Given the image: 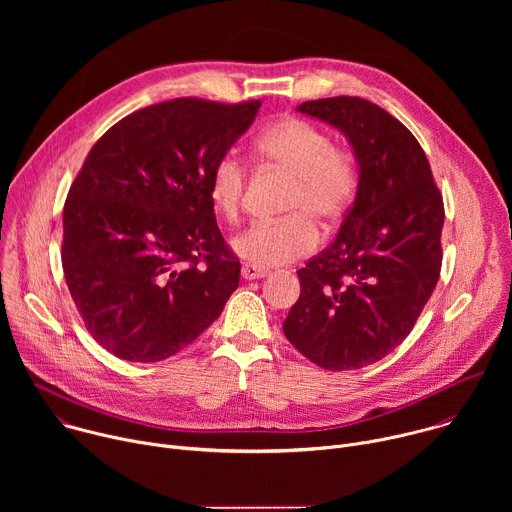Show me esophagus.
<instances>
[{
  "label": "esophagus",
  "instance_id": "1",
  "mask_svg": "<svg viewBox=\"0 0 512 512\" xmlns=\"http://www.w3.org/2000/svg\"><path fill=\"white\" fill-rule=\"evenodd\" d=\"M241 275H243V279L253 281V279H263V277H267V275H269V271H267V269H261V267H255V265L245 263V265L241 267Z\"/></svg>",
  "mask_w": 512,
  "mask_h": 512
}]
</instances>
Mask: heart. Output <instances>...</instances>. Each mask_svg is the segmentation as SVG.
Segmentation results:
<instances>
[{"instance_id":"heart-1","label":"heart","mask_w":512,"mask_h":512,"mask_svg":"<svg viewBox=\"0 0 512 512\" xmlns=\"http://www.w3.org/2000/svg\"><path fill=\"white\" fill-rule=\"evenodd\" d=\"M257 156L285 174L294 176L283 221H257L233 237V251L249 265L269 269L310 255L318 245L312 218L324 229L348 210L358 170L354 158L332 148L330 135L304 119H283L265 129ZM247 172L235 154H225L212 166L208 196L214 210L227 221L239 214Z\"/></svg>"}]
</instances>
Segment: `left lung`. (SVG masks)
<instances>
[{"label":"left lung","instance_id":"8db88e82","mask_svg":"<svg viewBox=\"0 0 512 512\" xmlns=\"http://www.w3.org/2000/svg\"><path fill=\"white\" fill-rule=\"evenodd\" d=\"M296 111L346 137L358 186L334 243L298 271L283 334L326 371L362 369L407 338L433 294L444 200L419 141L379 105L332 97Z\"/></svg>","mask_w":512,"mask_h":512}]
</instances>
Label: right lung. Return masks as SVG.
<instances>
[{
	"label": "right lung",
	"mask_w": 512,
	"mask_h": 512,
	"mask_svg": "<svg viewBox=\"0 0 512 512\" xmlns=\"http://www.w3.org/2000/svg\"><path fill=\"white\" fill-rule=\"evenodd\" d=\"M261 103L174 99L115 123L89 152L62 214V267L93 338L158 362L192 344L239 287L208 180Z\"/></svg>",
	"instance_id": "right-lung-1"
}]
</instances>
